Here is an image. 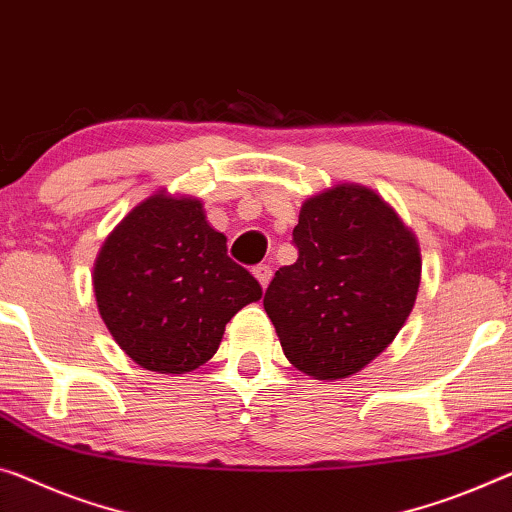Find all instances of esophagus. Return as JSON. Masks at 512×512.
<instances>
[{"label": "esophagus", "mask_w": 512, "mask_h": 512, "mask_svg": "<svg viewBox=\"0 0 512 512\" xmlns=\"http://www.w3.org/2000/svg\"><path fill=\"white\" fill-rule=\"evenodd\" d=\"M251 272H254V277L258 279V283H261L263 288H267V283H270V279H272V267L261 263V265H256Z\"/></svg>", "instance_id": "34e87169"}]
</instances>
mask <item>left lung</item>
<instances>
[{
	"label": "left lung",
	"mask_w": 512,
	"mask_h": 512,
	"mask_svg": "<svg viewBox=\"0 0 512 512\" xmlns=\"http://www.w3.org/2000/svg\"><path fill=\"white\" fill-rule=\"evenodd\" d=\"M293 245L263 300L283 355L316 380L355 375L412 313L419 242L373 190L343 183L302 203Z\"/></svg>",
	"instance_id": "8db88e82"
}]
</instances>
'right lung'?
Masks as SVG:
<instances>
[{"label":"right lung","instance_id":"right-lung-1","mask_svg":"<svg viewBox=\"0 0 512 512\" xmlns=\"http://www.w3.org/2000/svg\"><path fill=\"white\" fill-rule=\"evenodd\" d=\"M98 311L132 361L155 373H190L222 343L242 306L263 297L199 199L157 192L107 235L93 267Z\"/></svg>","mask_w":512,"mask_h":512}]
</instances>
